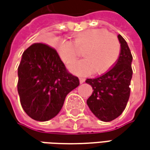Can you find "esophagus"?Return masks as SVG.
<instances>
[{"label": "esophagus", "mask_w": 150, "mask_h": 150, "mask_svg": "<svg viewBox=\"0 0 150 150\" xmlns=\"http://www.w3.org/2000/svg\"><path fill=\"white\" fill-rule=\"evenodd\" d=\"M79 81H80V83H83L84 82H85V78H79Z\"/></svg>", "instance_id": "obj_1"}]
</instances>
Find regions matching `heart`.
Wrapping results in <instances>:
<instances>
[{"mask_svg":"<svg viewBox=\"0 0 150 150\" xmlns=\"http://www.w3.org/2000/svg\"><path fill=\"white\" fill-rule=\"evenodd\" d=\"M61 58L69 65L83 52L85 59L69 66L75 74L86 76L94 72L103 73L111 69L118 62L121 44L118 38L105 29H90L78 33L73 42L62 39L56 45Z\"/></svg>","mask_w":150,"mask_h":150,"instance_id":"b5f03b06","label":"heart"}]
</instances>
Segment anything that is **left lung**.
<instances>
[{
	"mask_svg": "<svg viewBox=\"0 0 150 150\" xmlns=\"http://www.w3.org/2000/svg\"><path fill=\"white\" fill-rule=\"evenodd\" d=\"M118 38L121 52L117 63L100 77L86 80L93 89L87 104L96 117L104 122H110L121 115L130 95L133 57L124 38L118 35Z\"/></svg>",
	"mask_w": 150,
	"mask_h": 150,
	"instance_id": "8db88e82",
	"label": "left lung"
}]
</instances>
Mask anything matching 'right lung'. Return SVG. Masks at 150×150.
<instances>
[{
  "label": "right lung",
  "instance_id": "1",
  "mask_svg": "<svg viewBox=\"0 0 150 150\" xmlns=\"http://www.w3.org/2000/svg\"><path fill=\"white\" fill-rule=\"evenodd\" d=\"M78 85V77L67 70L52 47L34 43L23 52L18 67L17 91L22 108L32 119L54 118L66 96Z\"/></svg>",
  "mask_w": 150,
  "mask_h": 150
}]
</instances>
